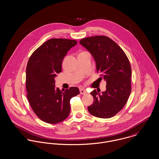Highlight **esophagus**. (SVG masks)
<instances>
[{
  "label": "esophagus",
  "mask_w": 159,
  "mask_h": 159,
  "mask_svg": "<svg viewBox=\"0 0 159 159\" xmlns=\"http://www.w3.org/2000/svg\"><path fill=\"white\" fill-rule=\"evenodd\" d=\"M80 94H81V95H85L87 93L86 90L84 89H83V88L80 89Z\"/></svg>",
  "instance_id": "34e87169"
}]
</instances>
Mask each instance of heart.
<instances>
[{"label": "heart", "instance_id": "1", "mask_svg": "<svg viewBox=\"0 0 159 159\" xmlns=\"http://www.w3.org/2000/svg\"><path fill=\"white\" fill-rule=\"evenodd\" d=\"M82 53H84V52H82Z\"/></svg>", "mask_w": 159, "mask_h": 159}]
</instances>
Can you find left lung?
<instances>
[{
  "mask_svg": "<svg viewBox=\"0 0 159 159\" xmlns=\"http://www.w3.org/2000/svg\"><path fill=\"white\" fill-rule=\"evenodd\" d=\"M80 43L91 53L100 79L106 81V90L101 94L93 90V104L87 107L92 116L109 118L126 104L131 92V67L126 55L111 38L95 36L80 40Z\"/></svg>",
  "mask_w": 159,
  "mask_h": 159,
  "instance_id": "8db88e82",
  "label": "left lung"
}]
</instances>
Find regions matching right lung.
Segmentation results:
<instances>
[{
    "label": "right lung",
    "instance_id": "1",
    "mask_svg": "<svg viewBox=\"0 0 159 159\" xmlns=\"http://www.w3.org/2000/svg\"><path fill=\"white\" fill-rule=\"evenodd\" d=\"M77 41L53 38L47 41L31 55L26 69V89L29 103L41 120L50 124L64 121L70 112V100L80 93L71 87L61 90L55 78L61 72L62 62Z\"/></svg>",
    "mask_w": 159,
    "mask_h": 159
}]
</instances>
